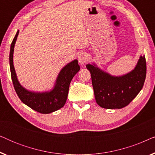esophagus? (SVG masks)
I'll return each mask as SVG.
<instances>
[{
  "mask_svg": "<svg viewBox=\"0 0 155 155\" xmlns=\"http://www.w3.org/2000/svg\"><path fill=\"white\" fill-rule=\"evenodd\" d=\"M88 61V56L86 53L81 52L78 55V61L80 65H84Z\"/></svg>",
  "mask_w": 155,
  "mask_h": 155,
  "instance_id": "34e87169",
  "label": "esophagus"
}]
</instances>
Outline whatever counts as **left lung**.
Wrapping results in <instances>:
<instances>
[{
	"mask_svg": "<svg viewBox=\"0 0 155 155\" xmlns=\"http://www.w3.org/2000/svg\"><path fill=\"white\" fill-rule=\"evenodd\" d=\"M97 104L108 109L126 107L143 88L146 77L145 55L140 56L135 68L121 76H114L95 63L87 64Z\"/></svg>",
	"mask_w": 155,
	"mask_h": 155,
	"instance_id": "obj_1",
	"label": "left lung"
}]
</instances>
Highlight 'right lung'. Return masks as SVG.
Instances as JSON below:
<instances>
[{"label": "right lung", "mask_w": 155, "mask_h": 155, "mask_svg": "<svg viewBox=\"0 0 155 155\" xmlns=\"http://www.w3.org/2000/svg\"><path fill=\"white\" fill-rule=\"evenodd\" d=\"M18 34L19 30L12 40L9 56L11 78L17 94L25 104L41 114H50L60 109L66 102L72 79L80 69L78 60L71 61L61 69L52 90L42 92L29 91L19 82L13 65L14 47Z\"/></svg>", "instance_id": "add662e5"}]
</instances>
